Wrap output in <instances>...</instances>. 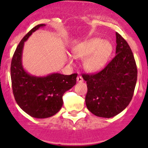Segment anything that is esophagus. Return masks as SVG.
<instances>
[{
    "label": "esophagus",
    "instance_id": "34e87169",
    "mask_svg": "<svg viewBox=\"0 0 148 148\" xmlns=\"http://www.w3.org/2000/svg\"><path fill=\"white\" fill-rule=\"evenodd\" d=\"M76 80H77L78 82L79 83H82L83 81H84V79H83V78L81 77V76H78L77 78H76Z\"/></svg>",
    "mask_w": 148,
    "mask_h": 148
}]
</instances>
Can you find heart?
I'll return each mask as SVG.
<instances>
[{
    "mask_svg": "<svg viewBox=\"0 0 148 148\" xmlns=\"http://www.w3.org/2000/svg\"><path fill=\"white\" fill-rule=\"evenodd\" d=\"M113 51L109 42L100 38H92L79 44L73 49L76 58L84 60V68L89 72L101 70Z\"/></svg>",
    "mask_w": 148,
    "mask_h": 148,
    "instance_id": "1",
    "label": "heart"
}]
</instances>
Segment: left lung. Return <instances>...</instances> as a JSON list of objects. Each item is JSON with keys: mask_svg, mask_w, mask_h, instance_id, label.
<instances>
[{"mask_svg": "<svg viewBox=\"0 0 148 148\" xmlns=\"http://www.w3.org/2000/svg\"><path fill=\"white\" fill-rule=\"evenodd\" d=\"M115 56L102 70L84 74L88 92V109L101 118L121 113L130 103L137 81V67L133 53L126 40L116 33Z\"/></svg>", "mask_w": 148, "mask_h": 148, "instance_id": "1", "label": "left lung"}]
</instances>
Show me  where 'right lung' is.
I'll list each match as a JSON object with an SVG mask.
<instances>
[{
    "label": "right lung",
    "mask_w": 148,
    "mask_h": 148,
    "mask_svg": "<svg viewBox=\"0 0 148 148\" xmlns=\"http://www.w3.org/2000/svg\"><path fill=\"white\" fill-rule=\"evenodd\" d=\"M45 24H39L23 37L15 50L11 62V80L14 99L20 108L35 118L51 117L60 110L64 93L75 86L77 74L63 75L53 73L47 76H32L22 66L24 42L32 33Z\"/></svg>",
    "instance_id": "add662e5"
}]
</instances>
